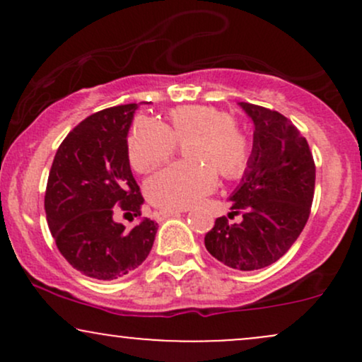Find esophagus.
Listing matches in <instances>:
<instances>
[{
  "instance_id": "34e87169",
  "label": "esophagus",
  "mask_w": 362,
  "mask_h": 362,
  "mask_svg": "<svg viewBox=\"0 0 362 362\" xmlns=\"http://www.w3.org/2000/svg\"><path fill=\"white\" fill-rule=\"evenodd\" d=\"M180 213H184V211H180V209H163V211H158V213H155V219L161 221V219H167V218H170V216H178Z\"/></svg>"
}]
</instances>
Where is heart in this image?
<instances>
[{
  "instance_id": "b5f03b06",
  "label": "heart",
  "mask_w": 362,
  "mask_h": 362,
  "mask_svg": "<svg viewBox=\"0 0 362 362\" xmlns=\"http://www.w3.org/2000/svg\"><path fill=\"white\" fill-rule=\"evenodd\" d=\"M170 124L138 115L127 134V156L139 173L170 160L177 143H187V163L160 170L144 185L148 201L161 209H185L216 187L218 171L224 180L245 177L253 160V141L236 126L230 112L209 105H180L170 110Z\"/></svg>"
}]
</instances>
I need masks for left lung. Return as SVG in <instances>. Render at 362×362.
I'll return each mask as SVG.
<instances>
[{
    "mask_svg": "<svg viewBox=\"0 0 362 362\" xmlns=\"http://www.w3.org/2000/svg\"><path fill=\"white\" fill-rule=\"evenodd\" d=\"M250 115L253 160L231 195L230 219L207 231V252L238 271H257L289 250L305 228L315 195V160L308 141L279 112L240 102Z\"/></svg>",
    "mask_w": 362,
    "mask_h": 362,
    "instance_id": "8db88e82",
    "label": "left lung"
}]
</instances>
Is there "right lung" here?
Returning a JSON list of instances; mask_svg holds the SVG:
<instances>
[{
  "mask_svg": "<svg viewBox=\"0 0 362 362\" xmlns=\"http://www.w3.org/2000/svg\"><path fill=\"white\" fill-rule=\"evenodd\" d=\"M138 103L110 107L81 120L54 156L45 216L61 255L100 281L120 279L146 260L158 224L144 218L131 230L114 211L141 216L144 199L132 177L127 132Z\"/></svg>",
  "mask_w": 362,
  "mask_h": 362,
  "instance_id": "1",
  "label": "right lung"
}]
</instances>
